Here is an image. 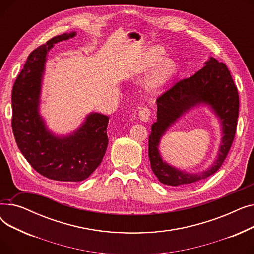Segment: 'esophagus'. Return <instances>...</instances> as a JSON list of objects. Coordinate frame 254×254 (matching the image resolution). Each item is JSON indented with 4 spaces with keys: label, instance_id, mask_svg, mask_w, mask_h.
<instances>
[{
    "label": "esophagus",
    "instance_id": "34e87169",
    "mask_svg": "<svg viewBox=\"0 0 254 254\" xmlns=\"http://www.w3.org/2000/svg\"><path fill=\"white\" fill-rule=\"evenodd\" d=\"M150 110L147 108V107H144V108H142L140 111H139V118L141 122H144V123H147L149 122L150 119Z\"/></svg>",
    "mask_w": 254,
    "mask_h": 254
}]
</instances>
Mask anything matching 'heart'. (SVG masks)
<instances>
[{"label":"heart","mask_w":254,"mask_h":254,"mask_svg":"<svg viewBox=\"0 0 254 254\" xmlns=\"http://www.w3.org/2000/svg\"><path fill=\"white\" fill-rule=\"evenodd\" d=\"M164 57L165 51L162 48L150 47L136 66V72L145 73L156 64L153 72L146 79V87L149 90H155L163 86L177 70L176 61L173 58Z\"/></svg>","instance_id":"1"}]
</instances>
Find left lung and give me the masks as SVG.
<instances>
[{
  "label": "left lung",
  "mask_w": 254,
  "mask_h": 254,
  "mask_svg": "<svg viewBox=\"0 0 254 254\" xmlns=\"http://www.w3.org/2000/svg\"><path fill=\"white\" fill-rule=\"evenodd\" d=\"M205 66L191 77L179 80L156 99L157 119L152 124L148 155L154 175L163 184L189 185L208 178L221 167L235 138L239 116V95L229 69L210 57ZM206 104L219 118L222 142L216 161L207 170L190 173L171 166L159 153V144L167 129L194 106Z\"/></svg>",
  "instance_id": "1"
}]
</instances>
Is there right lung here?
<instances>
[{"label":"right lung","instance_id":"right-lung-1","mask_svg":"<svg viewBox=\"0 0 254 254\" xmlns=\"http://www.w3.org/2000/svg\"><path fill=\"white\" fill-rule=\"evenodd\" d=\"M76 32L53 37L26 60L12 89V129L22 155L42 176L64 182L88 178L108 146L109 117L91 112L76 130L66 136L53 134L40 114L42 80L49 50L74 38Z\"/></svg>","mask_w":254,"mask_h":254}]
</instances>
